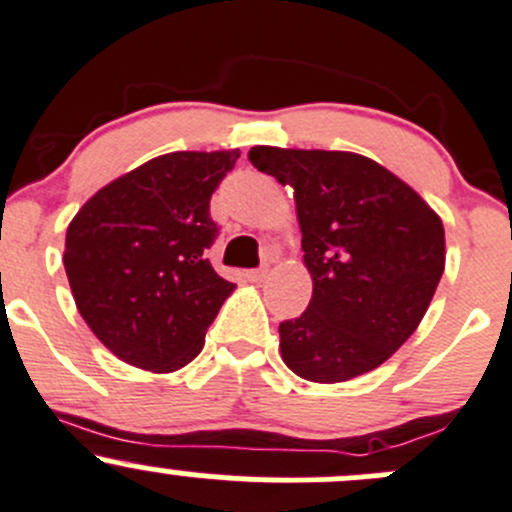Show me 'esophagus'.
Returning a JSON list of instances; mask_svg holds the SVG:
<instances>
[{"mask_svg": "<svg viewBox=\"0 0 512 512\" xmlns=\"http://www.w3.org/2000/svg\"><path fill=\"white\" fill-rule=\"evenodd\" d=\"M266 276H268V266L254 268V271H246V278H249V281H254V283H261Z\"/></svg>", "mask_w": 512, "mask_h": 512, "instance_id": "34e87169", "label": "esophagus"}]
</instances>
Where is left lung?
<instances>
[{"label": "left lung", "mask_w": 512, "mask_h": 512, "mask_svg": "<svg viewBox=\"0 0 512 512\" xmlns=\"http://www.w3.org/2000/svg\"><path fill=\"white\" fill-rule=\"evenodd\" d=\"M249 160L293 189L313 278L305 313L278 325L283 362L320 384L372 372L429 310L446 266L441 217L357 152L256 145Z\"/></svg>", "instance_id": "left-lung-1"}]
</instances>
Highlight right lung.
I'll list each match as a JSON object with an SVG mask.
<instances>
[{"label":"right lung","mask_w":512,"mask_h":512,"mask_svg":"<svg viewBox=\"0 0 512 512\" xmlns=\"http://www.w3.org/2000/svg\"><path fill=\"white\" fill-rule=\"evenodd\" d=\"M239 150L170 152L98 189L68 224L63 266L93 335L140 370H182L204 347L234 283L207 251L209 199Z\"/></svg>","instance_id":"add662e5"}]
</instances>
